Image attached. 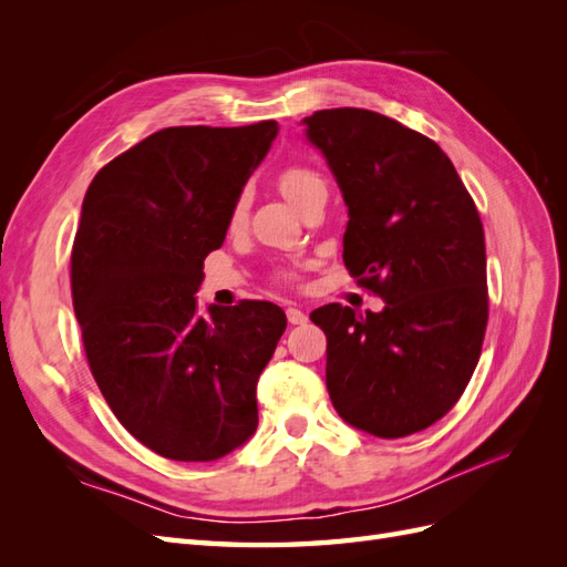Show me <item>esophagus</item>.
<instances>
[{
	"mask_svg": "<svg viewBox=\"0 0 567 567\" xmlns=\"http://www.w3.org/2000/svg\"><path fill=\"white\" fill-rule=\"evenodd\" d=\"M286 317H288V323H293V326H298V323H305V321H307V315H305L302 310H298V307H288V310H286Z\"/></svg>",
	"mask_w": 567,
	"mask_h": 567,
	"instance_id": "34e87169",
	"label": "esophagus"
}]
</instances>
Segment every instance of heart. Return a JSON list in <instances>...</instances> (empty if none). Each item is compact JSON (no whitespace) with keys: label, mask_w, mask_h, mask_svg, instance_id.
<instances>
[{"label":"heart","mask_w":567,"mask_h":567,"mask_svg":"<svg viewBox=\"0 0 567 567\" xmlns=\"http://www.w3.org/2000/svg\"><path fill=\"white\" fill-rule=\"evenodd\" d=\"M317 184H321V177L317 173H312V169L300 167V165L286 167L284 173L279 175V188L290 203H296L307 192V188H312ZM246 208H248L246 196H238L236 203L231 205V213H229V225L231 227H238L246 219Z\"/></svg>","instance_id":"heart-1"}]
</instances>
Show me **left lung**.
Here are the masks:
<instances>
[{"label":"left lung","mask_w":567,"mask_h":567,"mask_svg":"<svg viewBox=\"0 0 567 567\" xmlns=\"http://www.w3.org/2000/svg\"><path fill=\"white\" fill-rule=\"evenodd\" d=\"M302 125L348 205L350 277L385 302L367 317L338 302L312 312L331 402L375 437L425 431L458 402L483 348V221L444 151L398 120L329 109Z\"/></svg>","instance_id":"1"}]
</instances>
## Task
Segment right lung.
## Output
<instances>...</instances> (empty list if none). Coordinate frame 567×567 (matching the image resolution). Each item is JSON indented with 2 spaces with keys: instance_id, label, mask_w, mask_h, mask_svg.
I'll use <instances>...</instances> for the list:
<instances>
[{
  "instance_id": "obj_1",
  "label": "right lung",
  "mask_w": 567,
  "mask_h": 567,
  "mask_svg": "<svg viewBox=\"0 0 567 567\" xmlns=\"http://www.w3.org/2000/svg\"><path fill=\"white\" fill-rule=\"evenodd\" d=\"M277 134L274 120L167 127L101 167L84 194L71 255L84 352L117 421L165 458H221L257 427V379L286 315L260 300L198 315L196 293Z\"/></svg>"
}]
</instances>
